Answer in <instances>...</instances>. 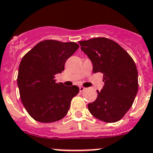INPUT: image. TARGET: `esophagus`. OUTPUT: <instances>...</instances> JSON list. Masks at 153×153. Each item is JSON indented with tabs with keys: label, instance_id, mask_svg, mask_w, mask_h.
Segmentation results:
<instances>
[{
	"label": "esophagus",
	"instance_id": "34e87169",
	"mask_svg": "<svg viewBox=\"0 0 153 153\" xmlns=\"http://www.w3.org/2000/svg\"><path fill=\"white\" fill-rule=\"evenodd\" d=\"M79 92H83L84 90H86V88H84V87H82V86H79Z\"/></svg>",
	"mask_w": 153,
	"mask_h": 153
}]
</instances>
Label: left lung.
Returning <instances> with one entry per match:
<instances>
[{
    "label": "left lung",
    "instance_id": "left-lung-1",
    "mask_svg": "<svg viewBox=\"0 0 153 153\" xmlns=\"http://www.w3.org/2000/svg\"><path fill=\"white\" fill-rule=\"evenodd\" d=\"M81 50L92 63L93 73L103 74L105 85L97 99L88 104L99 120L114 123L131 108L138 91V72L131 55L113 40L104 37L79 41Z\"/></svg>",
    "mask_w": 153,
    "mask_h": 153
}]
</instances>
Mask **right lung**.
I'll use <instances>...</instances> for the list:
<instances>
[{
	"label": "right lung",
	"instance_id": "right-lung-1",
	"mask_svg": "<svg viewBox=\"0 0 153 153\" xmlns=\"http://www.w3.org/2000/svg\"><path fill=\"white\" fill-rule=\"evenodd\" d=\"M79 45L76 42L44 40L21 60L17 76L21 102L29 115L42 123H51L67 114L73 98L79 89L54 79Z\"/></svg>",
	"mask_w": 153,
	"mask_h": 153
}]
</instances>
